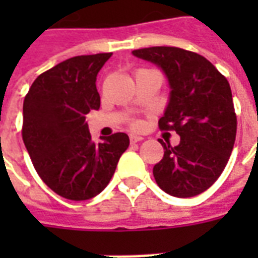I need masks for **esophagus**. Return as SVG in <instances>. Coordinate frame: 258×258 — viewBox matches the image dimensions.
<instances>
[{"instance_id": "34e87169", "label": "esophagus", "mask_w": 258, "mask_h": 258, "mask_svg": "<svg viewBox=\"0 0 258 258\" xmlns=\"http://www.w3.org/2000/svg\"><path fill=\"white\" fill-rule=\"evenodd\" d=\"M130 141H131V144H135V142H140V141H142V137H140V135L131 134L130 135Z\"/></svg>"}]
</instances>
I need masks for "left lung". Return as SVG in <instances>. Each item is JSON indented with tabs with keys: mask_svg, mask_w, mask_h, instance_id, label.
I'll return each mask as SVG.
<instances>
[{
	"mask_svg": "<svg viewBox=\"0 0 258 258\" xmlns=\"http://www.w3.org/2000/svg\"><path fill=\"white\" fill-rule=\"evenodd\" d=\"M133 55L162 69L170 96L159 127L181 138L177 146L160 141L164 156L153 167L157 185L175 198L205 192L221 175L235 144L229 83L202 55L181 48H142Z\"/></svg>",
	"mask_w": 258,
	"mask_h": 258,
	"instance_id": "obj_1",
	"label": "left lung"
}]
</instances>
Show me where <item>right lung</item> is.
Segmentation results:
<instances>
[{
  "label": "right lung",
  "instance_id": "right-lung-1",
  "mask_svg": "<svg viewBox=\"0 0 258 258\" xmlns=\"http://www.w3.org/2000/svg\"><path fill=\"white\" fill-rule=\"evenodd\" d=\"M112 53L66 59L40 74L23 102V142L34 168L51 189L70 200H88L106 188L128 135L91 140L85 114L98 110L96 76Z\"/></svg>",
  "mask_w": 258,
  "mask_h": 258
}]
</instances>
